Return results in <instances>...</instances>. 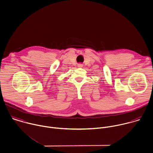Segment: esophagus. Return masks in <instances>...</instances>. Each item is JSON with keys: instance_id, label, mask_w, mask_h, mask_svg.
<instances>
[{"instance_id": "34e87169", "label": "esophagus", "mask_w": 153, "mask_h": 153, "mask_svg": "<svg viewBox=\"0 0 153 153\" xmlns=\"http://www.w3.org/2000/svg\"><path fill=\"white\" fill-rule=\"evenodd\" d=\"M77 66H78V67H83V64H78Z\"/></svg>"}]
</instances>
